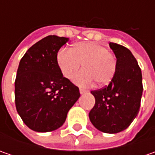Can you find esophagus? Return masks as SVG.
<instances>
[{
	"instance_id": "34e87169",
	"label": "esophagus",
	"mask_w": 155,
	"mask_h": 155,
	"mask_svg": "<svg viewBox=\"0 0 155 155\" xmlns=\"http://www.w3.org/2000/svg\"><path fill=\"white\" fill-rule=\"evenodd\" d=\"M79 92H80L81 95H84V94H86L87 91L85 90H84V89H79Z\"/></svg>"
}]
</instances>
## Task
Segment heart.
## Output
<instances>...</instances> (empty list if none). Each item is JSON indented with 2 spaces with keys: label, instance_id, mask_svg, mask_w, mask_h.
Wrapping results in <instances>:
<instances>
[{
  "label": "heart",
  "instance_id": "obj_1",
  "mask_svg": "<svg viewBox=\"0 0 155 155\" xmlns=\"http://www.w3.org/2000/svg\"><path fill=\"white\" fill-rule=\"evenodd\" d=\"M57 60L62 74L71 78L83 64L84 70L75 75L73 82L79 86H89L93 80L104 86L112 80L116 71V59L108 49L96 42H79L71 49H61Z\"/></svg>",
  "mask_w": 155,
  "mask_h": 155
}]
</instances>
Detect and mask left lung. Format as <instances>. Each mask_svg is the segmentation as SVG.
Here are the masks:
<instances>
[{"instance_id": "8db88e82", "label": "left lung", "mask_w": 155, "mask_h": 155, "mask_svg": "<svg viewBox=\"0 0 155 155\" xmlns=\"http://www.w3.org/2000/svg\"><path fill=\"white\" fill-rule=\"evenodd\" d=\"M116 58V71L109 85L92 91L95 106L89 113L93 126L107 134H116L128 128L140 110L142 96L141 71L128 48L110 43Z\"/></svg>"}]
</instances>
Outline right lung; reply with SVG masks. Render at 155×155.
I'll return each instance as SVG.
<instances>
[{
  "instance_id": "add662e5",
  "label": "right lung",
  "mask_w": 155,
  "mask_h": 155,
  "mask_svg": "<svg viewBox=\"0 0 155 155\" xmlns=\"http://www.w3.org/2000/svg\"><path fill=\"white\" fill-rule=\"evenodd\" d=\"M69 38L49 35L31 46L20 61L15 83V105L22 121L36 132L60 128L80 97L63 77L57 56Z\"/></svg>"
}]
</instances>
